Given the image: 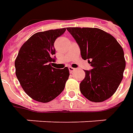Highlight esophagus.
Here are the masks:
<instances>
[{
    "label": "esophagus",
    "mask_w": 133,
    "mask_h": 133,
    "mask_svg": "<svg viewBox=\"0 0 133 133\" xmlns=\"http://www.w3.org/2000/svg\"><path fill=\"white\" fill-rule=\"evenodd\" d=\"M69 72H73L75 70V68H73V67H72V66H69Z\"/></svg>",
    "instance_id": "1"
}]
</instances>
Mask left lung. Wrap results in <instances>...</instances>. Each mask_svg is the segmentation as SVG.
Masks as SVG:
<instances>
[{
    "instance_id": "obj_1",
    "label": "left lung",
    "mask_w": 133,
    "mask_h": 133,
    "mask_svg": "<svg viewBox=\"0 0 133 133\" xmlns=\"http://www.w3.org/2000/svg\"><path fill=\"white\" fill-rule=\"evenodd\" d=\"M79 46L81 55L88 60L80 90L92 102H102L114 94L123 79L126 62L124 50L110 34L98 28H66Z\"/></svg>"
}]
</instances>
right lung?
<instances>
[{"label":"right lung","mask_w":133,"mask_h":133,"mask_svg":"<svg viewBox=\"0 0 133 133\" xmlns=\"http://www.w3.org/2000/svg\"><path fill=\"white\" fill-rule=\"evenodd\" d=\"M66 28L32 35L21 47L15 61V74L25 92L35 101L46 103L61 94L69 78L67 67L55 69L54 43Z\"/></svg>","instance_id":"obj_1"}]
</instances>
